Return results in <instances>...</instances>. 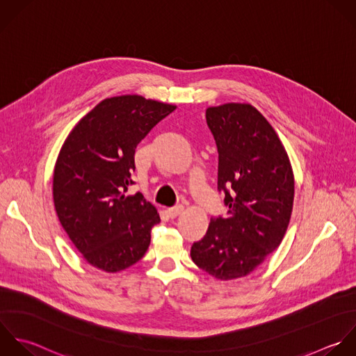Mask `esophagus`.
<instances>
[{
    "label": "esophagus",
    "instance_id": "esophagus-1",
    "mask_svg": "<svg viewBox=\"0 0 356 356\" xmlns=\"http://www.w3.org/2000/svg\"><path fill=\"white\" fill-rule=\"evenodd\" d=\"M183 211H184V208H183L181 205H177V207H175V208H170V209L168 211V215H169V218L175 219V218L180 216V215L183 213Z\"/></svg>",
    "mask_w": 356,
    "mask_h": 356
}]
</instances>
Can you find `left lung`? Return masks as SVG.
<instances>
[{
  "instance_id": "obj_1",
  "label": "left lung",
  "mask_w": 356,
  "mask_h": 356,
  "mask_svg": "<svg viewBox=\"0 0 356 356\" xmlns=\"http://www.w3.org/2000/svg\"><path fill=\"white\" fill-rule=\"evenodd\" d=\"M225 191L226 218L211 219L191 247L193 262L219 280L254 272L283 241L294 204V173L287 151L265 116L251 104L207 109Z\"/></svg>"
}]
</instances>
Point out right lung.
Returning a JSON list of instances; mask_svg holds the SVG:
<instances>
[{
	"mask_svg": "<svg viewBox=\"0 0 356 356\" xmlns=\"http://www.w3.org/2000/svg\"><path fill=\"white\" fill-rule=\"evenodd\" d=\"M175 109L141 95L105 98L77 122L59 151L55 212L83 259L99 270H124L149 247L159 213L140 193H124L134 183L138 143Z\"/></svg>",
	"mask_w": 356,
	"mask_h": 356,
	"instance_id": "add662e5",
	"label": "right lung"
}]
</instances>
